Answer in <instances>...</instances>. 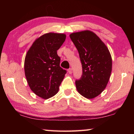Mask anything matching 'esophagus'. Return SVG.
Returning <instances> with one entry per match:
<instances>
[{
	"label": "esophagus",
	"mask_w": 134,
	"mask_h": 134,
	"mask_svg": "<svg viewBox=\"0 0 134 134\" xmlns=\"http://www.w3.org/2000/svg\"><path fill=\"white\" fill-rule=\"evenodd\" d=\"M68 72H69V74H72V69H69V70H68Z\"/></svg>",
	"instance_id": "34e87169"
}]
</instances>
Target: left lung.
I'll return each instance as SVG.
<instances>
[{
	"mask_svg": "<svg viewBox=\"0 0 134 134\" xmlns=\"http://www.w3.org/2000/svg\"><path fill=\"white\" fill-rule=\"evenodd\" d=\"M70 37L77 49L83 73L76 80L78 92L86 98L93 99L106 87L112 71V61L106 45L90 31L72 33Z\"/></svg>",
	"mask_w": 134,
	"mask_h": 134,
	"instance_id": "obj_1",
	"label": "left lung"
}]
</instances>
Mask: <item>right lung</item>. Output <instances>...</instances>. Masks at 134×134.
I'll return each mask as SVG.
<instances>
[{
	"label": "right lung",
	"instance_id": "1",
	"mask_svg": "<svg viewBox=\"0 0 134 134\" xmlns=\"http://www.w3.org/2000/svg\"><path fill=\"white\" fill-rule=\"evenodd\" d=\"M64 34L47 33L37 38L26 53L24 70L31 90L47 99L57 93L66 70L60 66L57 51L65 41Z\"/></svg>",
	"mask_w": 134,
	"mask_h": 134
}]
</instances>
